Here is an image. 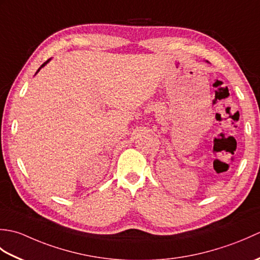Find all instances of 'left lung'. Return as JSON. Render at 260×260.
Segmentation results:
<instances>
[{
	"instance_id": "obj_1",
	"label": "left lung",
	"mask_w": 260,
	"mask_h": 260,
	"mask_svg": "<svg viewBox=\"0 0 260 260\" xmlns=\"http://www.w3.org/2000/svg\"><path fill=\"white\" fill-rule=\"evenodd\" d=\"M207 62H208V61H207Z\"/></svg>"
}]
</instances>
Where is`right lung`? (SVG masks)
I'll list each match as a JSON object with an SVG mask.
<instances>
[{
  "label": "right lung",
  "mask_w": 260,
  "mask_h": 260,
  "mask_svg": "<svg viewBox=\"0 0 260 260\" xmlns=\"http://www.w3.org/2000/svg\"><path fill=\"white\" fill-rule=\"evenodd\" d=\"M50 60H51V59H49V60H47V61H46L45 63H42V64H41V67H40V68H39V69L37 70V73H36V75H37V74L39 73V71H40V70H41V68H43V67H45V66H46V64H47V63H48L49 61H50Z\"/></svg>",
  "instance_id": "obj_1"
}]
</instances>
